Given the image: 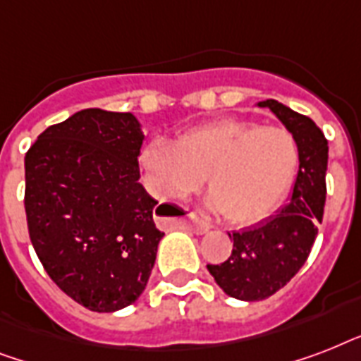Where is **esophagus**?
I'll list each match as a JSON object with an SVG mask.
<instances>
[{"label":"esophagus","instance_id":"1","mask_svg":"<svg viewBox=\"0 0 361 361\" xmlns=\"http://www.w3.org/2000/svg\"><path fill=\"white\" fill-rule=\"evenodd\" d=\"M187 226H189L195 234H204V232H208L209 228H212V225H209L208 221L198 219V217H192V219L187 223Z\"/></svg>","mask_w":361,"mask_h":361}]
</instances>
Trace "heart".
Returning a JSON list of instances; mask_svg holds the SVG:
<instances>
[{
  "mask_svg": "<svg viewBox=\"0 0 361 361\" xmlns=\"http://www.w3.org/2000/svg\"><path fill=\"white\" fill-rule=\"evenodd\" d=\"M142 166L163 198H185L208 180V206L234 225H255L279 208L296 178L300 147L283 127L223 120L152 140Z\"/></svg>",
  "mask_w": 361,
  "mask_h": 361,
  "instance_id": "heart-1",
  "label": "heart"
}]
</instances>
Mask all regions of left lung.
Returning <instances> with one entry per match:
<instances>
[{"instance_id": "8db88e82", "label": "left lung", "mask_w": 361, "mask_h": 361, "mask_svg": "<svg viewBox=\"0 0 361 361\" xmlns=\"http://www.w3.org/2000/svg\"><path fill=\"white\" fill-rule=\"evenodd\" d=\"M268 106L296 136L300 170L290 200L262 223L228 232L234 240L231 257L208 264L215 283L232 298L243 302L266 300L283 288L307 260L319 234L326 204L328 140L311 118L268 99Z\"/></svg>"}]
</instances>
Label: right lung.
Wrapping results in <instances>:
<instances>
[{
	"instance_id": "1",
	"label": "right lung",
	"mask_w": 361,
	"mask_h": 361,
	"mask_svg": "<svg viewBox=\"0 0 361 361\" xmlns=\"http://www.w3.org/2000/svg\"><path fill=\"white\" fill-rule=\"evenodd\" d=\"M144 135L129 112L80 110L25 153V219L50 279L90 311L138 300L164 232L138 183Z\"/></svg>"
}]
</instances>
